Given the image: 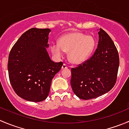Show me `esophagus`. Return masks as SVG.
<instances>
[{
	"label": "esophagus",
	"mask_w": 129,
	"mask_h": 129,
	"mask_svg": "<svg viewBox=\"0 0 129 129\" xmlns=\"http://www.w3.org/2000/svg\"><path fill=\"white\" fill-rule=\"evenodd\" d=\"M68 68V67L67 66V65L65 64V63H63V66H62V69H67Z\"/></svg>",
	"instance_id": "1"
}]
</instances>
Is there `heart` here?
<instances>
[{"label": "heart", "mask_w": 129, "mask_h": 129, "mask_svg": "<svg viewBox=\"0 0 129 129\" xmlns=\"http://www.w3.org/2000/svg\"><path fill=\"white\" fill-rule=\"evenodd\" d=\"M94 45V40L91 36L72 32L62 36L58 43H52L50 49L57 58L62 57L63 52H68L69 62L74 64H80L89 57Z\"/></svg>", "instance_id": "b5f03b06"}]
</instances>
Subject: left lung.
I'll return each instance as SVG.
<instances>
[{"label":"left lung","instance_id":"obj_1","mask_svg":"<svg viewBox=\"0 0 129 129\" xmlns=\"http://www.w3.org/2000/svg\"><path fill=\"white\" fill-rule=\"evenodd\" d=\"M98 47L93 55L71 69V84L75 94L82 100L98 98L110 91L117 81L119 57L112 38L98 30Z\"/></svg>","mask_w":129,"mask_h":129}]
</instances>
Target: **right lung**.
<instances>
[{"label": "right lung", "mask_w": 129, "mask_h": 129, "mask_svg": "<svg viewBox=\"0 0 129 129\" xmlns=\"http://www.w3.org/2000/svg\"><path fill=\"white\" fill-rule=\"evenodd\" d=\"M50 29L31 28L24 33L9 55V77L13 89L25 100L40 102L48 96L51 83L63 63L50 59Z\"/></svg>", "instance_id": "1"}]
</instances>
